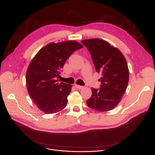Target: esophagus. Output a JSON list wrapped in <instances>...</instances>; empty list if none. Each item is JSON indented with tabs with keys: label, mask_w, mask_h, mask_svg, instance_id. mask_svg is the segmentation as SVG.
Here are the masks:
<instances>
[{
	"label": "esophagus",
	"mask_w": 155,
	"mask_h": 155,
	"mask_svg": "<svg viewBox=\"0 0 155 155\" xmlns=\"http://www.w3.org/2000/svg\"><path fill=\"white\" fill-rule=\"evenodd\" d=\"M74 86H75L77 88H78V89H82V88H84V87H83V86L78 85H77V84H75V85H74Z\"/></svg>",
	"instance_id": "obj_1"
}]
</instances>
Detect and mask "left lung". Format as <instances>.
I'll list each match as a JSON object with an SVG mask.
<instances>
[{"instance_id": "obj_1", "label": "left lung", "mask_w": 155, "mask_h": 155, "mask_svg": "<svg viewBox=\"0 0 155 155\" xmlns=\"http://www.w3.org/2000/svg\"><path fill=\"white\" fill-rule=\"evenodd\" d=\"M90 51L97 72L102 77L101 88H92L88 106L106 112L114 109L120 102L129 82V72L125 57L117 48L101 39L81 41Z\"/></svg>"}]
</instances>
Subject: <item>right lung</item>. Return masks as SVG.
<instances>
[{
    "instance_id": "1",
    "label": "right lung",
    "mask_w": 155,
    "mask_h": 155,
    "mask_svg": "<svg viewBox=\"0 0 155 155\" xmlns=\"http://www.w3.org/2000/svg\"><path fill=\"white\" fill-rule=\"evenodd\" d=\"M82 48L75 41L50 43L30 62L26 77L28 92L41 111L53 114L66 107L72 85L58 82L60 71L68 57Z\"/></svg>"
}]
</instances>
